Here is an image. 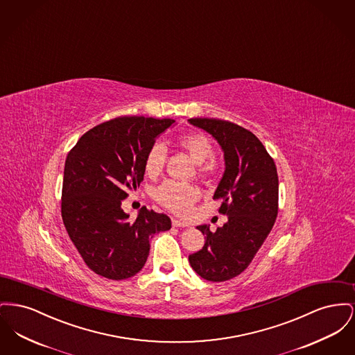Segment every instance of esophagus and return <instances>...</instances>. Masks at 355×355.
<instances>
[{
	"instance_id": "obj_1",
	"label": "esophagus",
	"mask_w": 355,
	"mask_h": 355,
	"mask_svg": "<svg viewBox=\"0 0 355 355\" xmlns=\"http://www.w3.org/2000/svg\"><path fill=\"white\" fill-rule=\"evenodd\" d=\"M172 225L173 227H188V224L184 223V222H182V220H179V219H172Z\"/></svg>"
}]
</instances>
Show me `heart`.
I'll return each instance as SVG.
<instances>
[{
	"mask_svg": "<svg viewBox=\"0 0 355 355\" xmlns=\"http://www.w3.org/2000/svg\"><path fill=\"white\" fill-rule=\"evenodd\" d=\"M175 146L184 150L187 155L196 163L198 173L200 176L209 178L216 173L218 164L214 159L209 157L214 155V146L209 137L203 132H184L175 137ZM166 162V150L162 144L156 143L147 152L144 160V168L150 176H156L162 172ZM199 189L191 184H182L176 182H164L153 192L155 200L171 212L184 216L192 205L199 199Z\"/></svg>",
	"mask_w": 355,
	"mask_h": 355,
	"instance_id": "1",
	"label": "heart"
}]
</instances>
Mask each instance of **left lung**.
<instances>
[{
  "instance_id": "left-lung-1",
  "label": "left lung",
  "mask_w": 355,
  "mask_h": 355,
  "mask_svg": "<svg viewBox=\"0 0 355 355\" xmlns=\"http://www.w3.org/2000/svg\"><path fill=\"white\" fill-rule=\"evenodd\" d=\"M191 124L211 133L222 146L225 171L214 193L228 220L216 231L199 225L203 248L188 257L203 279L224 282L241 275L257 255L278 216L279 182L274 159L261 140L241 125L196 117Z\"/></svg>"
}]
</instances>
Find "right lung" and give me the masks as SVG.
<instances>
[{"label": "right lung", "instance_id": "right-lung-1", "mask_svg": "<svg viewBox=\"0 0 355 355\" xmlns=\"http://www.w3.org/2000/svg\"><path fill=\"white\" fill-rule=\"evenodd\" d=\"M172 119L121 116L85 132L69 150L62 180L61 216L85 264L100 277L131 278L146 264L150 238L171 219L146 207L130 220L121 200L144 179V160Z\"/></svg>", "mask_w": 355, "mask_h": 355}]
</instances>
